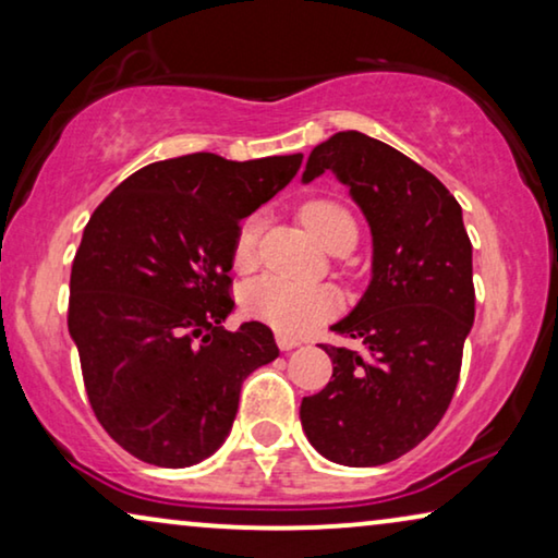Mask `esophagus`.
I'll use <instances>...</instances> for the list:
<instances>
[{
  "instance_id": "obj_1",
  "label": "esophagus",
  "mask_w": 558,
  "mask_h": 558,
  "mask_svg": "<svg viewBox=\"0 0 558 558\" xmlns=\"http://www.w3.org/2000/svg\"><path fill=\"white\" fill-rule=\"evenodd\" d=\"M274 340H277L279 350H292V348L300 345V340L292 338V335H287V332H277V335H274Z\"/></svg>"
}]
</instances>
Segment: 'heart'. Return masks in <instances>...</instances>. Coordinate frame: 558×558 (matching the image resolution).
Wrapping results in <instances>:
<instances>
[{"label": "heart", "mask_w": 558, "mask_h": 558, "mask_svg": "<svg viewBox=\"0 0 558 558\" xmlns=\"http://www.w3.org/2000/svg\"><path fill=\"white\" fill-rule=\"evenodd\" d=\"M302 223L325 248H338L340 243L353 241L357 223L345 205L332 197H312L300 208ZM258 235H262V216L243 218L233 241V262L241 269L254 264ZM243 307L251 317L277 327L281 332H304L323 319L332 317L340 307L338 294L327 287H302L279 277H262L251 281L243 292Z\"/></svg>", "instance_id": "obj_1"}]
</instances>
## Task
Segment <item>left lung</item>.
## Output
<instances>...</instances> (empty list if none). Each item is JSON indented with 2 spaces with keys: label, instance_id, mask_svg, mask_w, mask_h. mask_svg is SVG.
Returning a JSON list of instances; mask_svg holds the SVG:
<instances>
[{
  "label": "left lung",
  "instance_id": "1",
  "mask_svg": "<svg viewBox=\"0 0 558 558\" xmlns=\"http://www.w3.org/2000/svg\"><path fill=\"white\" fill-rule=\"evenodd\" d=\"M332 170L373 233V279L332 325L363 353L323 342L332 378L300 418L327 460L373 468L429 437L452 401L475 319L472 243L454 195L399 149L361 132L317 144L302 180Z\"/></svg>",
  "mask_w": 558,
  "mask_h": 558
}]
</instances>
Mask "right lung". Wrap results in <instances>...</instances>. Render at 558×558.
Listing matches in <instances>:
<instances>
[{
    "label": "right lung",
    "instance_id": "add662e5",
    "mask_svg": "<svg viewBox=\"0 0 558 558\" xmlns=\"http://www.w3.org/2000/svg\"><path fill=\"white\" fill-rule=\"evenodd\" d=\"M302 155L231 162L210 151L151 162L106 195L75 251L68 330L90 409L157 468L223 445L241 384L279 355L262 323L228 332L239 223L289 185Z\"/></svg>",
    "mask_w": 558,
    "mask_h": 558
}]
</instances>
